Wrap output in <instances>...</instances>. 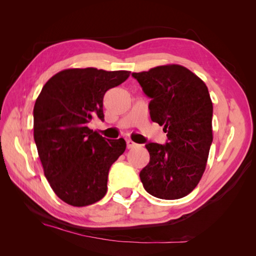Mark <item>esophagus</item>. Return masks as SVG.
I'll return each mask as SVG.
<instances>
[{
    "label": "esophagus",
    "instance_id": "obj_1",
    "mask_svg": "<svg viewBox=\"0 0 256 256\" xmlns=\"http://www.w3.org/2000/svg\"><path fill=\"white\" fill-rule=\"evenodd\" d=\"M126 143H127V148L128 150H132V148H134V147L138 146L136 143H134V141H131V140H127Z\"/></svg>",
    "mask_w": 256,
    "mask_h": 256
}]
</instances>
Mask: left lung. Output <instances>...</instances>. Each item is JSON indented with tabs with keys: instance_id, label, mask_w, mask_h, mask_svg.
<instances>
[{
	"instance_id": "8db88e82",
	"label": "left lung",
	"mask_w": 256,
	"mask_h": 256,
	"mask_svg": "<svg viewBox=\"0 0 256 256\" xmlns=\"http://www.w3.org/2000/svg\"><path fill=\"white\" fill-rule=\"evenodd\" d=\"M132 76L152 98V120L164 126L168 136L164 145H145L150 159L140 172L143 187L158 198H182L200 182L212 143L208 88L196 74L176 64L134 72Z\"/></svg>"
}]
</instances>
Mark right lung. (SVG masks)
I'll use <instances>...</instances> for the list:
<instances>
[{
    "instance_id": "obj_1",
    "label": "right lung",
    "mask_w": 256,
    "mask_h": 256,
    "mask_svg": "<svg viewBox=\"0 0 256 256\" xmlns=\"http://www.w3.org/2000/svg\"><path fill=\"white\" fill-rule=\"evenodd\" d=\"M129 76L127 70L65 69L48 80L36 99L38 156L52 190L69 205H92L106 196L109 170L125 152L126 142L122 138L106 142L88 124L95 118L104 120L106 92Z\"/></svg>"
}]
</instances>
